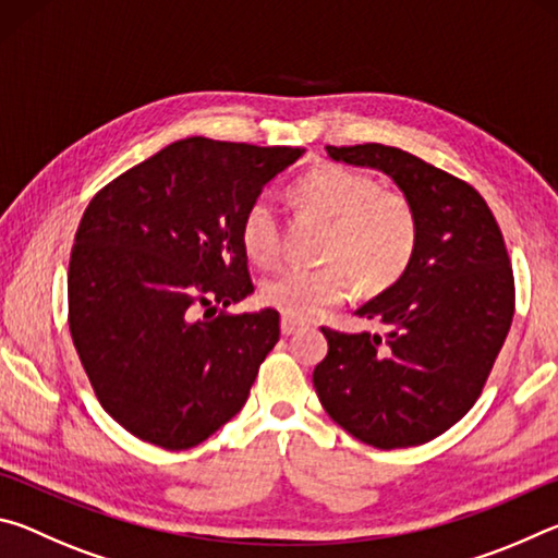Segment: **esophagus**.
I'll list each match as a JSON object with an SVG mask.
<instances>
[{
	"mask_svg": "<svg viewBox=\"0 0 558 558\" xmlns=\"http://www.w3.org/2000/svg\"><path fill=\"white\" fill-rule=\"evenodd\" d=\"M300 327H302V325L298 323V319L282 315V323H280V332H282V335H286V337H288V335H295Z\"/></svg>",
	"mask_w": 558,
	"mask_h": 558,
	"instance_id": "obj_1",
	"label": "esophagus"
}]
</instances>
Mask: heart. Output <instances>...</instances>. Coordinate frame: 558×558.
Returning <instances> with one entry per match:
<instances>
[{
    "label": "heart",
    "instance_id": "b5f03b06",
    "mask_svg": "<svg viewBox=\"0 0 558 558\" xmlns=\"http://www.w3.org/2000/svg\"><path fill=\"white\" fill-rule=\"evenodd\" d=\"M300 211L327 221L323 266L286 268L260 288L266 305L292 319H313L339 305L354 286L376 295L409 270L418 245V219L403 192L379 186L369 174L342 165H319L290 186ZM241 245L253 263L272 266L280 253V216L268 196L248 204Z\"/></svg>",
    "mask_w": 558,
    "mask_h": 558
}]
</instances>
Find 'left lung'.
<instances>
[{"instance_id": "obj_1", "label": "left lung", "mask_w": 558, "mask_h": 558, "mask_svg": "<svg viewBox=\"0 0 558 558\" xmlns=\"http://www.w3.org/2000/svg\"><path fill=\"white\" fill-rule=\"evenodd\" d=\"M327 155L389 174L413 204L418 245L403 278L356 310L386 335L323 327L317 399L366 446H423L475 405L512 327L502 231L475 186L399 147L327 145Z\"/></svg>"}]
</instances>
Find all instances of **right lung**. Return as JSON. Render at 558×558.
<instances>
[{
	"label": "right lung",
	"mask_w": 558,
	"mask_h": 558,
	"mask_svg": "<svg viewBox=\"0 0 558 558\" xmlns=\"http://www.w3.org/2000/svg\"><path fill=\"white\" fill-rule=\"evenodd\" d=\"M300 155L186 137L90 199L71 248L69 327L100 405L135 438L189 450L243 409L280 315L226 313L256 290L241 219Z\"/></svg>",
	"instance_id": "add662e5"
}]
</instances>
